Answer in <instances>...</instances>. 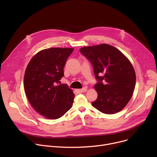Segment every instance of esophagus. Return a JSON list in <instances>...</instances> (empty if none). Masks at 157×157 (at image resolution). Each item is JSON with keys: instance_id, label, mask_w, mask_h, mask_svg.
<instances>
[{"instance_id": "obj_1", "label": "esophagus", "mask_w": 157, "mask_h": 157, "mask_svg": "<svg viewBox=\"0 0 157 157\" xmlns=\"http://www.w3.org/2000/svg\"><path fill=\"white\" fill-rule=\"evenodd\" d=\"M87 91V88H83L82 89H78L76 90V92L79 94H81V93H84V92H86Z\"/></svg>"}]
</instances>
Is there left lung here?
<instances>
[{"label":"left lung","instance_id":"1","mask_svg":"<svg viewBox=\"0 0 157 157\" xmlns=\"http://www.w3.org/2000/svg\"><path fill=\"white\" fill-rule=\"evenodd\" d=\"M80 52L92 63L97 83L94 88L98 97L92 105L99 111L112 114L128 104L136 86L132 65L119 49L102 44L86 46Z\"/></svg>","mask_w":157,"mask_h":157}]
</instances>
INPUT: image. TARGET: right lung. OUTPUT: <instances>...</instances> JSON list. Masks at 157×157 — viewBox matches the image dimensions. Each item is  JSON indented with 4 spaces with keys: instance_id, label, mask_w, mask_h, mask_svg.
Instances as JSON below:
<instances>
[{
    "instance_id": "right-lung-1",
    "label": "right lung",
    "mask_w": 157,
    "mask_h": 157,
    "mask_svg": "<svg viewBox=\"0 0 157 157\" xmlns=\"http://www.w3.org/2000/svg\"><path fill=\"white\" fill-rule=\"evenodd\" d=\"M73 48H52L32 57L25 70L23 85L34 109L48 119L62 117L72 106L74 94L67 84L60 83L63 67Z\"/></svg>"
}]
</instances>
